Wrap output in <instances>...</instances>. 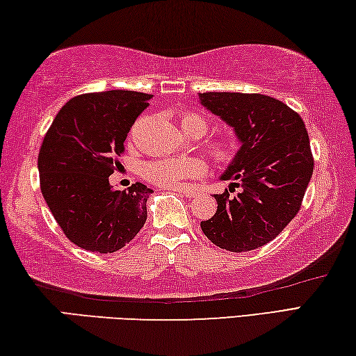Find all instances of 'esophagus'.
Wrapping results in <instances>:
<instances>
[{
  "mask_svg": "<svg viewBox=\"0 0 356 356\" xmlns=\"http://www.w3.org/2000/svg\"><path fill=\"white\" fill-rule=\"evenodd\" d=\"M167 189L179 192V194H183L186 199H192V197H195L197 194H199V191L191 188V186H175V188H167Z\"/></svg>",
  "mask_w": 356,
  "mask_h": 356,
  "instance_id": "34e87169",
  "label": "esophagus"
}]
</instances>
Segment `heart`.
I'll return each mask as SVG.
<instances>
[{
    "label": "heart",
    "mask_w": 356,
    "mask_h": 356,
    "mask_svg": "<svg viewBox=\"0 0 356 356\" xmlns=\"http://www.w3.org/2000/svg\"><path fill=\"white\" fill-rule=\"evenodd\" d=\"M179 126L186 134L192 137L205 136L209 123L200 113L186 110L178 115ZM240 142L233 136H220L209 138L205 143V149L219 164H230L240 153ZM207 173V164L202 157H164V159L149 161L142 167V175L149 183L175 188L184 179L200 178Z\"/></svg>",
    "instance_id": "heart-1"
}]
</instances>
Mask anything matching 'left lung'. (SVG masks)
<instances>
[{"label":"left lung","instance_id":"left-lung-1","mask_svg":"<svg viewBox=\"0 0 356 356\" xmlns=\"http://www.w3.org/2000/svg\"><path fill=\"white\" fill-rule=\"evenodd\" d=\"M208 110L235 129L241 148L222 179H236L216 194L218 211L200 227L209 241L230 252L265 246L300 211L314 172L305 121L287 104L264 95L203 92ZM241 187L235 197L229 192Z\"/></svg>","mask_w":356,"mask_h":356}]
</instances>
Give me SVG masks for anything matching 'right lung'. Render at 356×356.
<instances>
[{
    "instance_id": "obj_1",
    "label": "right lung",
    "mask_w": 356,
    "mask_h": 356,
    "mask_svg": "<svg viewBox=\"0 0 356 356\" xmlns=\"http://www.w3.org/2000/svg\"><path fill=\"white\" fill-rule=\"evenodd\" d=\"M149 99L124 90L75 96L45 134L38 157L40 191L64 235L81 249L116 252L147 220L153 191L142 183L116 191L108 177Z\"/></svg>"
}]
</instances>
